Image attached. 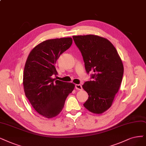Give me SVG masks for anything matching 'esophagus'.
Masks as SVG:
<instances>
[{"instance_id": "esophagus-1", "label": "esophagus", "mask_w": 146, "mask_h": 146, "mask_svg": "<svg viewBox=\"0 0 146 146\" xmlns=\"http://www.w3.org/2000/svg\"><path fill=\"white\" fill-rule=\"evenodd\" d=\"M75 87H76V89L78 90H82V87L81 85L80 84H76V85H75Z\"/></svg>"}]
</instances>
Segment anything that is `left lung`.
Returning <instances> with one entry per match:
<instances>
[{"instance_id":"8db88e82","label":"left lung","mask_w":146,"mask_h":146,"mask_svg":"<svg viewBox=\"0 0 146 146\" xmlns=\"http://www.w3.org/2000/svg\"><path fill=\"white\" fill-rule=\"evenodd\" d=\"M82 53L86 72H92L93 80L82 88L88 99L84 107L94 114H102L111 106L122 81L124 67L115 47L106 38L94 35L73 36Z\"/></svg>"}]
</instances>
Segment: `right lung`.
Instances as JSON below:
<instances>
[{"label":"right lung","instance_id":"right-lung-1","mask_svg":"<svg viewBox=\"0 0 146 146\" xmlns=\"http://www.w3.org/2000/svg\"><path fill=\"white\" fill-rule=\"evenodd\" d=\"M72 38L44 41L32 49L27 58L23 73L26 97L35 110L47 118L60 113L65 101L75 85L53 79L58 72L57 59L72 46Z\"/></svg>","mask_w":146,"mask_h":146}]
</instances>
